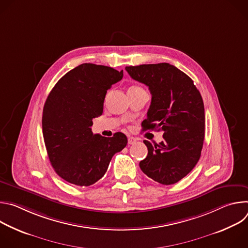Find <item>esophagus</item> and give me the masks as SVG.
Segmentation results:
<instances>
[{
	"label": "esophagus",
	"instance_id": "34e87169",
	"mask_svg": "<svg viewBox=\"0 0 248 248\" xmlns=\"http://www.w3.org/2000/svg\"><path fill=\"white\" fill-rule=\"evenodd\" d=\"M127 141H128V144H134L135 142H136V138H134V137H128V139H127Z\"/></svg>",
	"mask_w": 248,
	"mask_h": 248
}]
</instances>
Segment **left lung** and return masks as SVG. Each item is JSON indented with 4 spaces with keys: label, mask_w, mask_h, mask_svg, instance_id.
Listing matches in <instances>:
<instances>
[{
    "label": "left lung",
    "mask_w": 248,
    "mask_h": 248,
    "mask_svg": "<svg viewBox=\"0 0 248 248\" xmlns=\"http://www.w3.org/2000/svg\"><path fill=\"white\" fill-rule=\"evenodd\" d=\"M136 81L149 87L152 95L143 129L162 130L159 144L143 142L147 157L139 167L162 185H172L189 173L197 164L205 135L204 104L193 80L167 62L126 66Z\"/></svg>",
    "instance_id": "8db88e82"
}]
</instances>
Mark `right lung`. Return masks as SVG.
<instances>
[{
    "label": "right lung",
    "instance_id": "1",
    "mask_svg": "<svg viewBox=\"0 0 248 248\" xmlns=\"http://www.w3.org/2000/svg\"><path fill=\"white\" fill-rule=\"evenodd\" d=\"M124 72L82 63L69 70L54 86L43 109L42 129L49 160L62 179L89 186L107 171L113 156L127 144L122 132L113 137L93 134L92 120L102 115L107 90Z\"/></svg>",
    "mask_w": 248,
    "mask_h": 248
}]
</instances>
